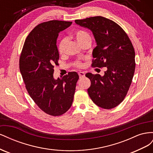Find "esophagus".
<instances>
[{"mask_svg": "<svg viewBox=\"0 0 153 153\" xmlns=\"http://www.w3.org/2000/svg\"><path fill=\"white\" fill-rule=\"evenodd\" d=\"M78 75H79L80 78H82V77H84L85 76V73L84 72H78Z\"/></svg>", "mask_w": 153, "mask_h": 153, "instance_id": "obj_1", "label": "esophagus"}]
</instances>
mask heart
<instances>
[{
  "label": "heart",
  "mask_w": 153,
  "mask_h": 153,
  "mask_svg": "<svg viewBox=\"0 0 153 153\" xmlns=\"http://www.w3.org/2000/svg\"><path fill=\"white\" fill-rule=\"evenodd\" d=\"M75 38L77 41V42L80 45L85 42H87V41H91V37L90 34L88 33L87 32L82 30H78L75 32ZM66 41L67 40L66 38H63L60 41L58 45V50L60 53H62L64 52L66 45ZM75 65L76 66L80 67L82 66V63L80 61H76L75 62Z\"/></svg>",
  "instance_id": "heart-1"
}]
</instances>
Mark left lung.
I'll list each match as a JSON object with an SVG mask.
<instances>
[{"label": "left lung", "mask_w": 153, "mask_h": 153, "mask_svg": "<svg viewBox=\"0 0 153 153\" xmlns=\"http://www.w3.org/2000/svg\"><path fill=\"white\" fill-rule=\"evenodd\" d=\"M75 23L91 30L94 37L92 66L107 68L103 76L85 74L91 80L88 94L100 107L113 108L123 101L131 84L135 69L133 45L121 27L108 18L94 16Z\"/></svg>", "instance_id": "obj_1"}]
</instances>
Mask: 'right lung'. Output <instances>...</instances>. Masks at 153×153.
I'll return each mask as SVG.
<instances>
[{"label":"right lung","mask_w":153,"mask_h":153,"mask_svg":"<svg viewBox=\"0 0 153 153\" xmlns=\"http://www.w3.org/2000/svg\"><path fill=\"white\" fill-rule=\"evenodd\" d=\"M71 24L51 20L38 25L26 38L20 57V71L29 94L41 110L53 116L61 115L71 107L79 78L76 72L53 78L59 59V33Z\"/></svg>","instance_id":"right-lung-1"}]
</instances>
